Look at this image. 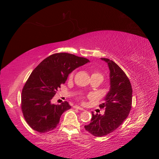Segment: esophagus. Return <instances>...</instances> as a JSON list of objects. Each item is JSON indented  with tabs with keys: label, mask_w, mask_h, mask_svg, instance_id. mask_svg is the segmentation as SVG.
<instances>
[{
	"label": "esophagus",
	"mask_w": 159,
	"mask_h": 159,
	"mask_svg": "<svg viewBox=\"0 0 159 159\" xmlns=\"http://www.w3.org/2000/svg\"><path fill=\"white\" fill-rule=\"evenodd\" d=\"M74 107H75V108L78 109V110H81V111L84 110V109L83 107H80V106H78V105H75V106H74Z\"/></svg>",
	"instance_id": "esophagus-1"
}]
</instances>
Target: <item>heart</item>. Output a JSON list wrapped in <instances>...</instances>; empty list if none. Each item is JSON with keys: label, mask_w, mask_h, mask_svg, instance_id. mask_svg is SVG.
Segmentation results:
<instances>
[{"label": "heart", "mask_w": 159, "mask_h": 159, "mask_svg": "<svg viewBox=\"0 0 159 159\" xmlns=\"http://www.w3.org/2000/svg\"><path fill=\"white\" fill-rule=\"evenodd\" d=\"M73 76H74V72H72V73L70 74V75H69V78H73ZM92 76H97V77H99V78H101L103 80V75L102 74H100V73H98V72H93V73L92 74Z\"/></svg>", "instance_id": "b5f03b06"}]
</instances>
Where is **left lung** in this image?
I'll list each match as a JSON object with an SVG mask.
<instances>
[{"mask_svg": "<svg viewBox=\"0 0 159 159\" xmlns=\"http://www.w3.org/2000/svg\"><path fill=\"white\" fill-rule=\"evenodd\" d=\"M106 62L110 70V90L105 96L104 103L99 105L105 108V114H94L86 130L96 137L110 134L123 123L132 107V89L129 78L122 69L113 61L101 58Z\"/></svg>", "mask_w": 159, "mask_h": 159, "instance_id": "8db88e82", "label": "left lung"}]
</instances>
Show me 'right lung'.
<instances>
[{
  "instance_id": "1",
  "label": "right lung",
  "mask_w": 159,
  "mask_h": 159,
  "mask_svg": "<svg viewBox=\"0 0 159 159\" xmlns=\"http://www.w3.org/2000/svg\"><path fill=\"white\" fill-rule=\"evenodd\" d=\"M89 62L74 54L57 53L45 58L34 69L21 93L24 117L34 130L45 133L55 129L61 115L71 106L67 102L54 105L51 100L69 75Z\"/></svg>"
}]
</instances>
